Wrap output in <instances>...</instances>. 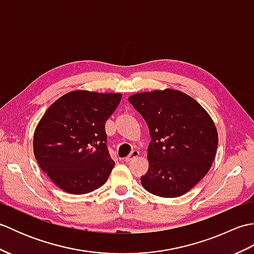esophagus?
<instances>
[{
  "label": "esophagus",
  "instance_id": "34e87169",
  "mask_svg": "<svg viewBox=\"0 0 254 254\" xmlns=\"http://www.w3.org/2000/svg\"><path fill=\"white\" fill-rule=\"evenodd\" d=\"M138 155H139V152H138V150H132V152L130 153V155H128V156H127V157H126V158H124V160H126V161H127H127H131L132 159H134V158H136Z\"/></svg>",
  "mask_w": 254,
  "mask_h": 254
}]
</instances>
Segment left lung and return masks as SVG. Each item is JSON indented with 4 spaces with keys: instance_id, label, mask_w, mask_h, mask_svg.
Here are the masks:
<instances>
[{
    "instance_id": "obj_1",
    "label": "left lung",
    "mask_w": 254,
    "mask_h": 254,
    "mask_svg": "<svg viewBox=\"0 0 254 254\" xmlns=\"http://www.w3.org/2000/svg\"><path fill=\"white\" fill-rule=\"evenodd\" d=\"M128 102L144 118L152 137L142 186L158 196L183 195L207 174L215 158L218 135L212 118L179 90L139 93Z\"/></svg>"
}]
</instances>
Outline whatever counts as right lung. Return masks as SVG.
Returning a JSON list of instances; mask_svg holds the SVG:
<instances>
[{
  "mask_svg": "<svg viewBox=\"0 0 254 254\" xmlns=\"http://www.w3.org/2000/svg\"><path fill=\"white\" fill-rule=\"evenodd\" d=\"M120 94L75 90L48 108L34 135L38 165L53 183L71 194H85L107 181L115 161L107 147L105 123Z\"/></svg>",
  "mask_w": 254,
  "mask_h": 254,
  "instance_id": "1",
  "label": "right lung"
}]
</instances>
